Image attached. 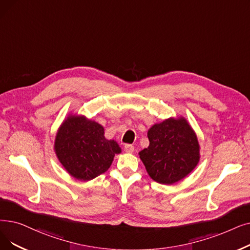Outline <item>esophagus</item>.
<instances>
[{"label":"esophagus","instance_id":"34e87169","mask_svg":"<svg viewBox=\"0 0 250 250\" xmlns=\"http://www.w3.org/2000/svg\"><path fill=\"white\" fill-rule=\"evenodd\" d=\"M125 152H127V153H133L135 148L131 144H126V145H125Z\"/></svg>","mask_w":250,"mask_h":250}]
</instances>
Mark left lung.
Returning <instances> with one entry per match:
<instances>
[{
  "label": "left lung",
  "mask_w": 250,
  "mask_h": 250,
  "mask_svg": "<svg viewBox=\"0 0 250 250\" xmlns=\"http://www.w3.org/2000/svg\"><path fill=\"white\" fill-rule=\"evenodd\" d=\"M149 146L139 152L148 175L159 184L171 185L196 167L199 143L186 118H167L152 125L147 133Z\"/></svg>",
  "instance_id": "obj_1"
}]
</instances>
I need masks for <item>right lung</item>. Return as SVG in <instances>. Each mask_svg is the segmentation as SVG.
<instances>
[{
    "label": "right lung",
    "mask_w": 250,
    "mask_h": 250,
    "mask_svg": "<svg viewBox=\"0 0 250 250\" xmlns=\"http://www.w3.org/2000/svg\"><path fill=\"white\" fill-rule=\"evenodd\" d=\"M54 150L70 176L90 181L110 167L122 152L114 140L104 137V127L83 115L69 114L55 138Z\"/></svg>",
    "instance_id": "right-lung-1"
}]
</instances>
